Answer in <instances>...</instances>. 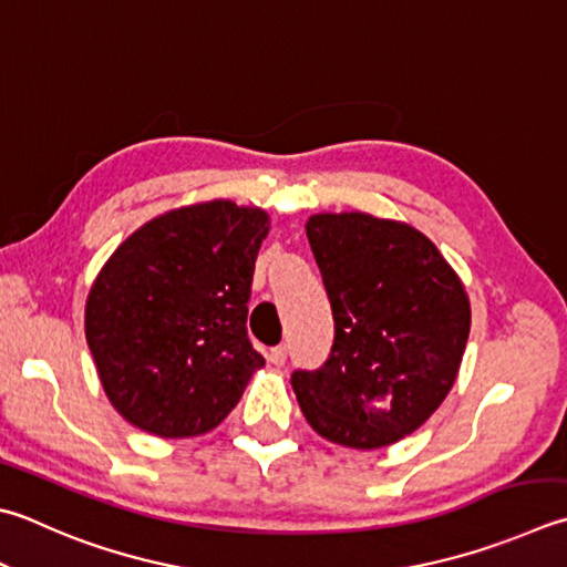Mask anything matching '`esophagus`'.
Segmentation results:
<instances>
[{"label":"esophagus","instance_id":"1","mask_svg":"<svg viewBox=\"0 0 567 567\" xmlns=\"http://www.w3.org/2000/svg\"><path fill=\"white\" fill-rule=\"evenodd\" d=\"M269 360L274 362V365H284L286 362V346H276L269 350Z\"/></svg>","mask_w":567,"mask_h":567}]
</instances>
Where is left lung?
<instances>
[{
	"instance_id": "left-lung-1",
	"label": "left lung",
	"mask_w": 567,
	"mask_h": 567,
	"mask_svg": "<svg viewBox=\"0 0 567 567\" xmlns=\"http://www.w3.org/2000/svg\"><path fill=\"white\" fill-rule=\"evenodd\" d=\"M306 234L333 306L323 368L296 370L306 422L350 450H380L430 420L462 365L472 306L442 251L408 221L320 212Z\"/></svg>"
}]
</instances>
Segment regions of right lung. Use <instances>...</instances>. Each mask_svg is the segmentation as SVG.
I'll return each mask as SVG.
<instances>
[{
    "mask_svg": "<svg viewBox=\"0 0 567 567\" xmlns=\"http://www.w3.org/2000/svg\"><path fill=\"white\" fill-rule=\"evenodd\" d=\"M269 212L209 199L135 229L85 298V340L105 398L137 430L183 440L215 430L264 358L247 338Z\"/></svg>",
    "mask_w": 567,
    "mask_h": 567,
    "instance_id": "1",
    "label": "right lung"
}]
</instances>
